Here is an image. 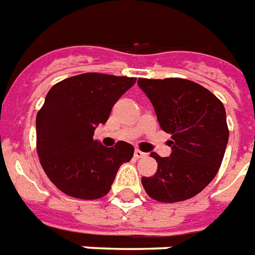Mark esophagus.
Here are the masks:
<instances>
[{"label": "esophagus", "instance_id": "1", "mask_svg": "<svg viewBox=\"0 0 255 255\" xmlns=\"http://www.w3.org/2000/svg\"><path fill=\"white\" fill-rule=\"evenodd\" d=\"M134 156L137 157V159H141V157H145L146 153H145V152H142V150H140V149H135L134 150Z\"/></svg>", "mask_w": 255, "mask_h": 255}]
</instances>
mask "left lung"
Segmentation results:
<instances>
[{"mask_svg": "<svg viewBox=\"0 0 255 255\" xmlns=\"http://www.w3.org/2000/svg\"><path fill=\"white\" fill-rule=\"evenodd\" d=\"M160 128L171 134L170 157L157 161L153 176H142L146 194L156 201L189 200L205 189L222 166L228 126L226 109L211 91L185 79H138Z\"/></svg>", "mask_w": 255, "mask_h": 255, "instance_id": "obj_1", "label": "left lung"}]
</instances>
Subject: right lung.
Listing matches in <instances>:
<instances>
[{
	"instance_id": "obj_1",
	"label": "right lung",
	"mask_w": 255,
	"mask_h": 255,
	"mask_svg": "<svg viewBox=\"0 0 255 255\" xmlns=\"http://www.w3.org/2000/svg\"><path fill=\"white\" fill-rule=\"evenodd\" d=\"M134 77L83 73L59 81L36 115V149L46 175L59 190L80 200L105 197L134 148L125 141L106 148L94 140L113 106Z\"/></svg>"
}]
</instances>
